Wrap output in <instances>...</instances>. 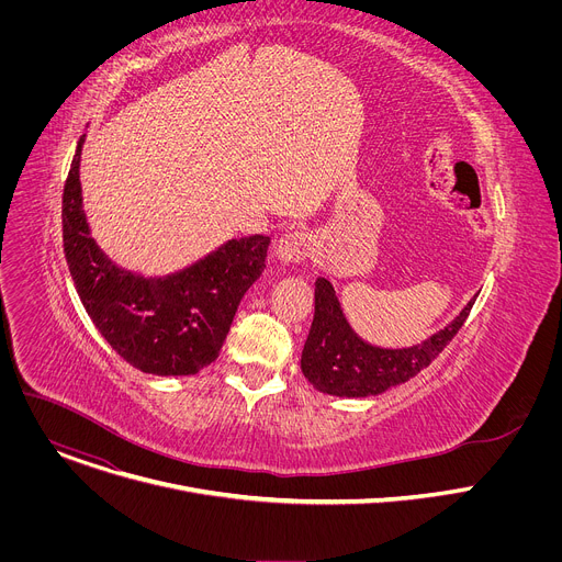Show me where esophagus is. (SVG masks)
<instances>
[{"mask_svg":"<svg viewBox=\"0 0 562 562\" xmlns=\"http://www.w3.org/2000/svg\"><path fill=\"white\" fill-rule=\"evenodd\" d=\"M276 256L282 262L300 265L311 256V237L304 231H289L278 239Z\"/></svg>","mask_w":562,"mask_h":562,"instance_id":"obj_1","label":"esophagus"}]
</instances>
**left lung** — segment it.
<instances>
[{"mask_svg": "<svg viewBox=\"0 0 562 562\" xmlns=\"http://www.w3.org/2000/svg\"><path fill=\"white\" fill-rule=\"evenodd\" d=\"M475 297L442 331L412 349H378L362 342L342 315L340 302L329 280L315 282V313L302 349V373L325 393L342 397H364L386 391L418 375L462 329Z\"/></svg>", "mask_w": 562, "mask_h": 562, "instance_id": "1", "label": "left lung"}]
</instances>
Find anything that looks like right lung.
Returning <instances> with one entry per match:
<instances>
[{"instance_id":"add662e5","label":"right lung","mask_w":562,"mask_h":562,"mask_svg":"<svg viewBox=\"0 0 562 562\" xmlns=\"http://www.w3.org/2000/svg\"><path fill=\"white\" fill-rule=\"evenodd\" d=\"M82 142L79 137L61 195L64 256L79 300L106 342L135 369L193 375L217 358L239 300L265 271L271 239H231L165 280L117 269L89 235L79 191Z\"/></svg>"}]
</instances>
